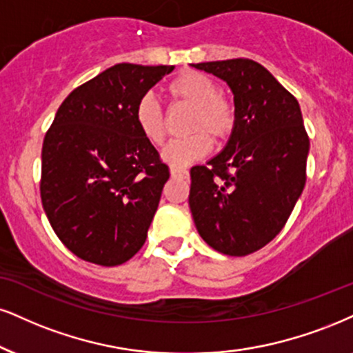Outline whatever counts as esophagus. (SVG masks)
Returning a JSON list of instances; mask_svg holds the SVG:
<instances>
[{
    "label": "esophagus",
    "mask_w": 353,
    "mask_h": 353,
    "mask_svg": "<svg viewBox=\"0 0 353 353\" xmlns=\"http://www.w3.org/2000/svg\"><path fill=\"white\" fill-rule=\"evenodd\" d=\"M171 176L185 179V177L189 176V171H188V169H184V168H171Z\"/></svg>",
    "instance_id": "obj_1"
}]
</instances>
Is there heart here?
Wrapping results in <instances>:
<instances>
[{
	"mask_svg": "<svg viewBox=\"0 0 353 353\" xmlns=\"http://www.w3.org/2000/svg\"><path fill=\"white\" fill-rule=\"evenodd\" d=\"M174 101L192 105L188 130L192 133L172 139L163 151V159L174 168H182L203 158L212 150V138L225 141L235 130L236 108L232 99L219 92V85L209 75L188 70L176 75L168 85ZM134 121L148 143L159 146L165 136V118L152 95H144L134 107Z\"/></svg>",
	"mask_w": 353,
	"mask_h": 353,
	"instance_id": "b5f03b06",
	"label": "heart"
}]
</instances>
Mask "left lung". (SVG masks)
Here are the masks:
<instances>
[{
    "label": "left lung",
    "mask_w": 353,
    "mask_h": 353,
    "mask_svg": "<svg viewBox=\"0 0 353 353\" xmlns=\"http://www.w3.org/2000/svg\"><path fill=\"white\" fill-rule=\"evenodd\" d=\"M194 67L230 85L236 125L220 154L190 169V212L207 245L246 256L283 230L303 194L309 136L296 97L261 63L241 57Z\"/></svg>",
    "instance_id": "obj_1"
}]
</instances>
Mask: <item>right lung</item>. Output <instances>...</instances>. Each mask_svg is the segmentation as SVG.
Returning a JSON list of instances; mask_svg holds the SVG:
<instances>
[{"mask_svg":"<svg viewBox=\"0 0 353 353\" xmlns=\"http://www.w3.org/2000/svg\"><path fill=\"white\" fill-rule=\"evenodd\" d=\"M172 65L117 63L69 93L42 143L41 199L72 253L118 266L141 250L169 168L134 107Z\"/></svg>","mask_w":353,"mask_h":353,"instance_id":"right-lung-1","label":"right lung"}]
</instances>
